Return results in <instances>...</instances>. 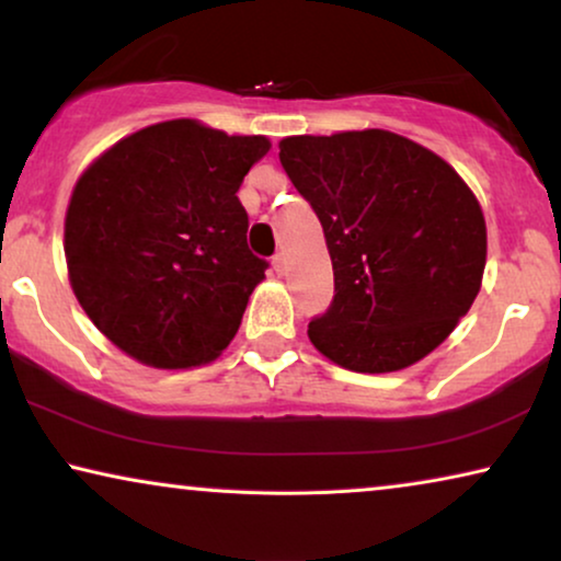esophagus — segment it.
<instances>
[{
	"label": "esophagus",
	"mask_w": 561,
	"mask_h": 561,
	"mask_svg": "<svg viewBox=\"0 0 561 561\" xmlns=\"http://www.w3.org/2000/svg\"><path fill=\"white\" fill-rule=\"evenodd\" d=\"M283 263H286V260H283V252H275V255H273L275 273H283Z\"/></svg>",
	"instance_id": "1"
}]
</instances>
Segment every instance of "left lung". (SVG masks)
I'll return each instance as SVG.
<instances>
[{
  "label": "left lung",
  "instance_id": "1",
  "mask_svg": "<svg viewBox=\"0 0 561 561\" xmlns=\"http://www.w3.org/2000/svg\"><path fill=\"white\" fill-rule=\"evenodd\" d=\"M280 165L324 227L334 298L309 321L321 355L403 370L447 340L485 271L478 198L432 150L386 129L280 140Z\"/></svg>",
  "mask_w": 561,
  "mask_h": 561
}]
</instances>
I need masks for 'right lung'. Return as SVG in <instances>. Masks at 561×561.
I'll use <instances>...</instances> for the list:
<instances>
[{
	"mask_svg": "<svg viewBox=\"0 0 561 561\" xmlns=\"http://www.w3.org/2000/svg\"><path fill=\"white\" fill-rule=\"evenodd\" d=\"M271 142L194 119L145 127L76 183L66 263L89 319L129 357L194 367L227 347L267 260L248 248L244 175Z\"/></svg>",
	"mask_w": 561,
	"mask_h": 561,
	"instance_id": "obj_1",
	"label": "right lung"
}]
</instances>
